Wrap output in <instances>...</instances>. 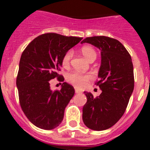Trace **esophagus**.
Returning a JSON list of instances; mask_svg holds the SVG:
<instances>
[{
	"mask_svg": "<svg viewBox=\"0 0 150 150\" xmlns=\"http://www.w3.org/2000/svg\"><path fill=\"white\" fill-rule=\"evenodd\" d=\"M75 93H82V91H80L79 89H75Z\"/></svg>",
	"mask_w": 150,
	"mask_h": 150,
	"instance_id": "esophagus-1",
	"label": "esophagus"
}]
</instances>
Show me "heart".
<instances>
[{"mask_svg": "<svg viewBox=\"0 0 150 150\" xmlns=\"http://www.w3.org/2000/svg\"><path fill=\"white\" fill-rule=\"evenodd\" d=\"M82 54L83 56L90 62L93 61L96 58L97 54L95 49L89 46H86L82 48ZM73 56V51L72 50H68L64 54L62 60H61V63L62 65L64 68H67L69 66L71 63V60ZM91 79V75L89 74H82V73L78 72V71H74V72L69 73L67 76V79L70 83L74 85L75 87L78 88H82L84 87L86 84V82Z\"/></svg>", "mask_w": 150, "mask_h": 150, "instance_id": "1", "label": "heart"}]
</instances>
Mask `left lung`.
I'll return each mask as SVG.
<instances>
[{
  "instance_id": "obj_1",
  "label": "left lung",
  "mask_w": 150,
  "mask_h": 150,
  "mask_svg": "<svg viewBox=\"0 0 150 150\" xmlns=\"http://www.w3.org/2000/svg\"><path fill=\"white\" fill-rule=\"evenodd\" d=\"M88 43L101 51L99 81L102 93L96 98L84 92L87 102L82 108V120L95 131L108 129L123 116L134 89V71L132 57L125 47L115 39L107 36L87 37Z\"/></svg>"
}]
</instances>
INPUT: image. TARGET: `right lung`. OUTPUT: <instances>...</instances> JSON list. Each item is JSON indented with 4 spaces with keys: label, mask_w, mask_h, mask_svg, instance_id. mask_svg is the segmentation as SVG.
I'll return each mask as SVG.
<instances>
[{
    "label": "right lung",
    "mask_w": 150,
    "mask_h": 150,
    "mask_svg": "<svg viewBox=\"0 0 150 150\" xmlns=\"http://www.w3.org/2000/svg\"><path fill=\"white\" fill-rule=\"evenodd\" d=\"M82 37L45 33L35 38L19 61L16 86L20 106L34 125L45 130L59 126L64 109L75 94L72 86L64 82L61 90L52 91L50 80L57 78L64 54L82 40Z\"/></svg>",
    "instance_id": "add662e5"
}]
</instances>
